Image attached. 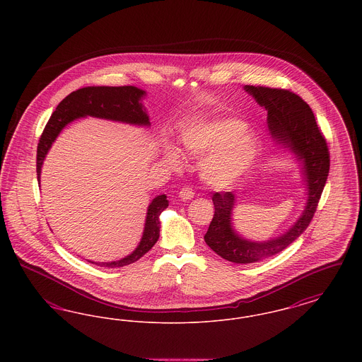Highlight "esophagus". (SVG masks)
I'll return each instance as SVG.
<instances>
[{"label": "esophagus", "mask_w": 362, "mask_h": 362, "mask_svg": "<svg viewBox=\"0 0 362 362\" xmlns=\"http://www.w3.org/2000/svg\"><path fill=\"white\" fill-rule=\"evenodd\" d=\"M179 198L183 199V201H189V199L194 198V191L189 187H183L179 192Z\"/></svg>", "instance_id": "34e87169"}]
</instances>
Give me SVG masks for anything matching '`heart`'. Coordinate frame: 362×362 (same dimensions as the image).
<instances>
[{"instance_id":"obj_1","label":"heart","mask_w":362,"mask_h":362,"mask_svg":"<svg viewBox=\"0 0 362 362\" xmlns=\"http://www.w3.org/2000/svg\"><path fill=\"white\" fill-rule=\"evenodd\" d=\"M182 141L192 155L209 152L199 168L202 179L216 187L235 185L251 168L260 148L258 136L233 118L198 122L185 130ZM167 160L173 167L182 164V156L175 148H168Z\"/></svg>"}]
</instances>
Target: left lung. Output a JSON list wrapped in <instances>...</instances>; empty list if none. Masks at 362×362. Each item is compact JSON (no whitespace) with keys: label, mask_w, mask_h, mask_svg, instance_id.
<instances>
[{"label":"left lung","mask_w":362,"mask_h":362,"mask_svg":"<svg viewBox=\"0 0 362 362\" xmlns=\"http://www.w3.org/2000/svg\"><path fill=\"white\" fill-rule=\"evenodd\" d=\"M257 103L267 111L269 130L276 144L289 149L301 163L307 202L298 220L282 235L270 240L244 239L232 224L236 204L233 192H216L214 217L209 225L205 241L221 258L233 263H255L270 258L291 245L310 225L329 171L327 142L320 133L310 105L288 89L244 86Z\"/></svg>","instance_id":"1"}]
</instances>
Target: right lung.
<instances>
[{"label":"right lung","instance_id":"1","mask_svg":"<svg viewBox=\"0 0 362 362\" xmlns=\"http://www.w3.org/2000/svg\"><path fill=\"white\" fill-rule=\"evenodd\" d=\"M146 92L137 86H86L77 89L68 95L61 103L57 105L50 119L47 122L39 144L36 153V175L40 183L42 165L52 148V142L70 122L93 117L108 121L122 122L136 126H151L149 115L142 104ZM168 207V199L165 194L157 195L148 206L145 226L141 241L137 248L127 257L112 260V262H93L100 267H123L137 262L144 257L158 240L160 236V214Z\"/></svg>","mask_w":362,"mask_h":362}]
</instances>
